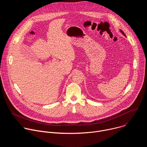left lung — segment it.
Wrapping results in <instances>:
<instances>
[{
	"label": "left lung",
	"instance_id": "1",
	"mask_svg": "<svg viewBox=\"0 0 147 147\" xmlns=\"http://www.w3.org/2000/svg\"><path fill=\"white\" fill-rule=\"evenodd\" d=\"M120 32H121V34H123V35H124V36H125V34H124V32H123V31H121V30H120Z\"/></svg>",
	"mask_w": 147,
	"mask_h": 147
}]
</instances>
